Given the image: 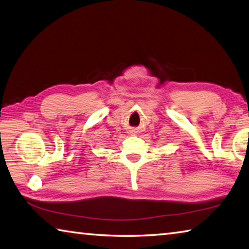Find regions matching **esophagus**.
I'll return each instance as SVG.
<instances>
[{
	"mask_svg": "<svg viewBox=\"0 0 249 249\" xmlns=\"http://www.w3.org/2000/svg\"><path fill=\"white\" fill-rule=\"evenodd\" d=\"M132 134H136V132H134V130H132V132H131Z\"/></svg>",
	"mask_w": 249,
	"mask_h": 249,
	"instance_id": "esophagus-1",
	"label": "esophagus"
}]
</instances>
